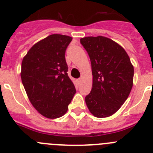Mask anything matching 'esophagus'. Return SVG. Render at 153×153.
<instances>
[{
	"label": "esophagus",
	"instance_id": "34e87169",
	"mask_svg": "<svg viewBox=\"0 0 153 153\" xmlns=\"http://www.w3.org/2000/svg\"><path fill=\"white\" fill-rule=\"evenodd\" d=\"M81 82H82V79H81L80 78H79V79H77V83H78V84L80 85V84H81Z\"/></svg>",
	"mask_w": 153,
	"mask_h": 153
}]
</instances>
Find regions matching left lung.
I'll list each match as a JSON object with an SVG mask.
<instances>
[{"label":"left lung","mask_w":153,"mask_h":153,"mask_svg":"<svg viewBox=\"0 0 153 153\" xmlns=\"http://www.w3.org/2000/svg\"><path fill=\"white\" fill-rule=\"evenodd\" d=\"M90 56L93 86L85 101L90 113L104 118L114 114L129 97L134 68L120 44L102 36L80 39Z\"/></svg>","instance_id":"1"}]
</instances>
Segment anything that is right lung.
Listing matches in <instances>:
<instances>
[{
  "instance_id": "obj_1",
  "label": "right lung",
  "mask_w": 153,
  "mask_h": 153,
  "mask_svg": "<svg viewBox=\"0 0 153 153\" xmlns=\"http://www.w3.org/2000/svg\"><path fill=\"white\" fill-rule=\"evenodd\" d=\"M71 36L51 34L31 47L21 64V80L33 107L48 119L67 113L76 89L67 74L65 52Z\"/></svg>"
}]
</instances>
